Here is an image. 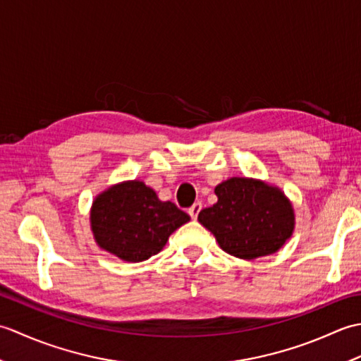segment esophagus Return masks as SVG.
I'll list each match as a JSON object with an SVG mask.
<instances>
[{
  "instance_id": "34e87169",
  "label": "esophagus",
  "mask_w": 361,
  "mask_h": 361,
  "mask_svg": "<svg viewBox=\"0 0 361 361\" xmlns=\"http://www.w3.org/2000/svg\"><path fill=\"white\" fill-rule=\"evenodd\" d=\"M200 211H202V203L197 202V203H194L192 206H190L188 212H189V216L195 220L198 217V214H200Z\"/></svg>"
}]
</instances>
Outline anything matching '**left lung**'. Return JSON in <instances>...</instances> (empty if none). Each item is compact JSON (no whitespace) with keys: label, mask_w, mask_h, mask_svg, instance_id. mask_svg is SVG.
Here are the masks:
<instances>
[{"label":"left lung","mask_w":361,"mask_h":361,"mask_svg":"<svg viewBox=\"0 0 361 361\" xmlns=\"http://www.w3.org/2000/svg\"><path fill=\"white\" fill-rule=\"evenodd\" d=\"M216 195L217 203L198 214V221L228 255L247 260L273 255L293 233V209L279 189L234 176Z\"/></svg>","instance_id":"8db88e82"}]
</instances>
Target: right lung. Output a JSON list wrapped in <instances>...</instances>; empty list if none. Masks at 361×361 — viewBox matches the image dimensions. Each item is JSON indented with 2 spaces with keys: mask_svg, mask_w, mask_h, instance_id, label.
Listing matches in <instances>:
<instances>
[{
  "mask_svg": "<svg viewBox=\"0 0 361 361\" xmlns=\"http://www.w3.org/2000/svg\"><path fill=\"white\" fill-rule=\"evenodd\" d=\"M190 217L172 202H161L142 181H127L99 195L91 209L97 245L127 262L158 255L169 235Z\"/></svg>",
  "mask_w": 361,
  "mask_h": 361,
  "instance_id": "1",
  "label": "right lung"
}]
</instances>
